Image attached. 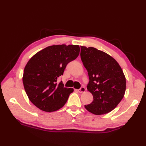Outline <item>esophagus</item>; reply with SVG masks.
Instances as JSON below:
<instances>
[{"label":"esophagus","instance_id":"34e87169","mask_svg":"<svg viewBox=\"0 0 146 146\" xmlns=\"http://www.w3.org/2000/svg\"><path fill=\"white\" fill-rule=\"evenodd\" d=\"M85 88L84 87V86H82L81 88H80L79 90H78V92H80V93H83V92H85Z\"/></svg>","mask_w":146,"mask_h":146}]
</instances>
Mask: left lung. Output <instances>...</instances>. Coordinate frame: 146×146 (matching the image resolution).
I'll return each instance as SVG.
<instances>
[{
    "label": "left lung",
    "instance_id": "8db88e82",
    "mask_svg": "<svg viewBox=\"0 0 146 146\" xmlns=\"http://www.w3.org/2000/svg\"><path fill=\"white\" fill-rule=\"evenodd\" d=\"M81 47L80 56L88 71V90L94 100L85 107L95 115H103L115 108L124 96L126 80L122 68L110 55L93 47Z\"/></svg>",
    "mask_w": 146,
    "mask_h": 146
}]
</instances>
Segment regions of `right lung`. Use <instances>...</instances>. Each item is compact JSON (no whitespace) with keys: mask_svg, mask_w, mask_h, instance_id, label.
<instances>
[{"mask_svg":"<svg viewBox=\"0 0 146 146\" xmlns=\"http://www.w3.org/2000/svg\"><path fill=\"white\" fill-rule=\"evenodd\" d=\"M78 45H53L37 52L24 68L23 82L30 101L47 112L63 107L73 89L58 79L66 65L78 56Z\"/></svg>","mask_w":146,"mask_h":146,"instance_id":"obj_1","label":"right lung"}]
</instances>
